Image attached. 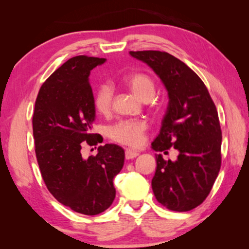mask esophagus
<instances>
[{
	"mask_svg": "<svg viewBox=\"0 0 249 249\" xmlns=\"http://www.w3.org/2000/svg\"><path fill=\"white\" fill-rule=\"evenodd\" d=\"M138 155H140V154H138L137 151H134L132 149H126L125 150V158L126 159H134V158H136Z\"/></svg>",
	"mask_w": 249,
	"mask_h": 249,
	"instance_id": "1",
	"label": "esophagus"
}]
</instances>
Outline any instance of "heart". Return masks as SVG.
<instances>
[{"label": "heart", "mask_w": 249, "mask_h": 249, "mask_svg": "<svg viewBox=\"0 0 249 249\" xmlns=\"http://www.w3.org/2000/svg\"><path fill=\"white\" fill-rule=\"evenodd\" d=\"M128 89L142 101L150 100L156 93V82L149 74L135 72L124 79ZM93 104L101 114H107L113 104V89L107 83L96 87ZM147 124L141 120H122L108 127L107 135L113 142L129 147L141 146L145 140Z\"/></svg>", "instance_id": "obj_1"}]
</instances>
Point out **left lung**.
Returning <instances> with one entry per match:
<instances>
[{
	"label": "left lung",
	"mask_w": 249,
	"mask_h": 249,
	"mask_svg": "<svg viewBox=\"0 0 249 249\" xmlns=\"http://www.w3.org/2000/svg\"><path fill=\"white\" fill-rule=\"evenodd\" d=\"M146 62L165 84L169 105L154 150L168 154L174 147L176 161L156 155L153 180L156 199L177 212H187L203 203L221 169L222 130L215 104L195 71L172 54L159 50L130 52Z\"/></svg>",
	"instance_id": "left-lung-1"
}]
</instances>
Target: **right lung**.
Wrapping results in <instances>:
<instances>
[{"mask_svg": "<svg viewBox=\"0 0 249 249\" xmlns=\"http://www.w3.org/2000/svg\"><path fill=\"white\" fill-rule=\"evenodd\" d=\"M104 58L75 56L40 87L33 115L35 153L41 177L58 202L74 212L96 215L113 203V179L122 170L125 153L114 144L99 146L96 156L82 157L86 145L103 142L91 133L95 119L90 71Z\"/></svg>", "mask_w": 249, "mask_h": 249, "instance_id": "add662e5", "label": "right lung"}]
</instances>
